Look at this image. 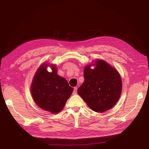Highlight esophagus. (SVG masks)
I'll use <instances>...</instances> for the list:
<instances>
[{
  "instance_id": "obj_1",
  "label": "esophagus",
  "mask_w": 149,
  "mask_h": 149,
  "mask_svg": "<svg viewBox=\"0 0 149 149\" xmlns=\"http://www.w3.org/2000/svg\"><path fill=\"white\" fill-rule=\"evenodd\" d=\"M77 88L74 87V90H73V94H77Z\"/></svg>"
}]
</instances>
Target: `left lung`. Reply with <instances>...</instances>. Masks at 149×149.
Segmentation results:
<instances>
[{"label": "left lung", "mask_w": 149, "mask_h": 149, "mask_svg": "<svg viewBox=\"0 0 149 149\" xmlns=\"http://www.w3.org/2000/svg\"><path fill=\"white\" fill-rule=\"evenodd\" d=\"M93 65L84 68V81L77 91L93 111L103 112L118 101L123 87L122 80L117 70L105 61L96 60L94 69L91 68Z\"/></svg>", "instance_id": "8db88e82"}]
</instances>
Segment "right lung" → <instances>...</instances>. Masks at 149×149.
<instances>
[{
	"instance_id": "obj_1",
	"label": "right lung",
	"mask_w": 149,
	"mask_h": 149,
	"mask_svg": "<svg viewBox=\"0 0 149 149\" xmlns=\"http://www.w3.org/2000/svg\"><path fill=\"white\" fill-rule=\"evenodd\" d=\"M48 66L42 65L37 70L31 85V93L40 108L56 114L63 109L73 88L65 78L57 74L55 65H51V72L47 70Z\"/></svg>"
}]
</instances>
